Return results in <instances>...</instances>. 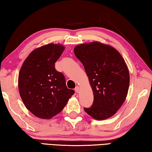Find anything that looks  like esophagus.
<instances>
[{
  "mask_svg": "<svg viewBox=\"0 0 152 152\" xmlns=\"http://www.w3.org/2000/svg\"><path fill=\"white\" fill-rule=\"evenodd\" d=\"M75 92L77 93H78L79 92V90H80V88H79V86H76V88H75Z\"/></svg>",
  "mask_w": 152,
  "mask_h": 152,
  "instance_id": "obj_1",
  "label": "esophagus"
}]
</instances>
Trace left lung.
<instances>
[{"instance_id": "1", "label": "left lung", "mask_w": 152, "mask_h": 152, "mask_svg": "<svg viewBox=\"0 0 152 152\" xmlns=\"http://www.w3.org/2000/svg\"><path fill=\"white\" fill-rule=\"evenodd\" d=\"M84 66L94 94L88 115L103 120L116 113L126 98L130 83L127 65L115 48L100 42L83 43L74 48Z\"/></svg>"}]
</instances>
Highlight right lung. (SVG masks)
<instances>
[{
    "mask_svg": "<svg viewBox=\"0 0 152 152\" xmlns=\"http://www.w3.org/2000/svg\"><path fill=\"white\" fill-rule=\"evenodd\" d=\"M64 47L50 43L36 49L23 63L18 77L20 97L28 110L41 119H50L61 111L74 94L65 77L55 69Z\"/></svg>",
    "mask_w": 152,
    "mask_h": 152,
    "instance_id": "obj_1",
    "label": "right lung"
}]
</instances>
